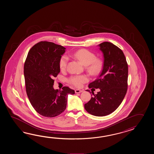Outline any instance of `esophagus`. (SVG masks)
I'll list each match as a JSON object with an SVG mask.
<instances>
[{
    "instance_id": "esophagus-1",
    "label": "esophagus",
    "mask_w": 154,
    "mask_h": 154,
    "mask_svg": "<svg viewBox=\"0 0 154 154\" xmlns=\"http://www.w3.org/2000/svg\"><path fill=\"white\" fill-rule=\"evenodd\" d=\"M83 91V90H78V89H76L75 90V93L76 94H78V93H80V92H82Z\"/></svg>"
}]
</instances>
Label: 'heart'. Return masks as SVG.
Instances as JSON below:
<instances>
[{
    "instance_id": "b5f03b06",
    "label": "heart",
    "mask_w": 154,
    "mask_h": 154,
    "mask_svg": "<svg viewBox=\"0 0 154 154\" xmlns=\"http://www.w3.org/2000/svg\"><path fill=\"white\" fill-rule=\"evenodd\" d=\"M72 56L79 60L86 66V68L88 73L92 76L98 75L103 68V63L101 59L96 58L94 53L88 49H81L72 53ZM69 59L68 57L63 56L59 60V66L62 71H64L67 67ZM88 81V77L86 75H73L70 76L68 82L76 88L82 87L84 84Z\"/></svg>"
}]
</instances>
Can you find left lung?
<instances>
[{"label": "left lung", "mask_w": 154, "mask_h": 154, "mask_svg": "<svg viewBox=\"0 0 154 154\" xmlns=\"http://www.w3.org/2000/svg\"><path fill=\"white\" fill-rule=\"evenodd\" d=\"M99 46L104 57L103 69L98 78L89 84L88 88H99L100 91L93 94L84 107L91 115L105 116L115 111L125 98L128 88V66L124 53L117 46L108 42Z\"/></svg>", "instance_id": "1"}]
</instances>
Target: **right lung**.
Masks as SVG:
<instances>
[{"label":"right lung","mask_w":154,"mask_h":154,"mask_svg":"<svg viewBox=\"0 0 154 154\" xmlns=\"http://www.w3.org/2000/svg\"><path fill=\"white\" fill-rule=\"evenodd\" d=\"M66 48L47 41H41L30 49L23 67L26 91L29 102L39 115L54 117L66 109L68 94L74 90L64 86L54 90V78L60 72L59 60Z\"/></svg>","instance_id":"right-lung-1"}]
</instances>
